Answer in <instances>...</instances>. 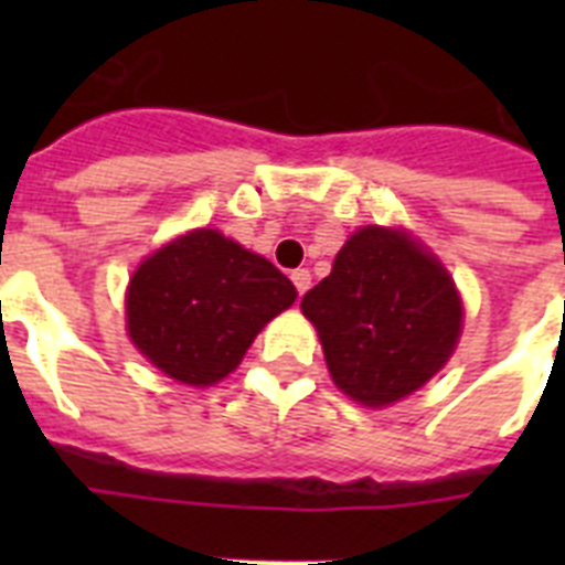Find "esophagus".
Segmentation results:
<instances>
[{
	"instance_id": "1",
	"label": "esophagus",
	"mask_w": 565,
	"mask_h": 565,
	"mask_svg": "<svg viewBox=\"0 0 565 565\" xmlns=\"http://www.w3.org/2000/svg\"><path fill=\"white\" fill-rule=\"evenodd\" d=\"M290 278H292V287L299 290V296H305V292H308V287H310V273H308V269H296V273H292Z\"/></svg>"
}]
</instances>
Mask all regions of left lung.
<instances>
[{
  "instance_id": "8db88e82",
  "label": "left lung",
  "mask_w": 565,
  "mask_h": 565,
  "mask_svg": "<svg viewBox=\"0 0 565 565\" xmlns=\"http://www.w3.org/2000/svg\"><path fill=\"white\" fill-rule=\"evenodd\" d=\"M328 372L349 398L386 407L437 375L463 326L451 275L402 228L366 225L305 292Z\"/></svg>"
}]
</instances>
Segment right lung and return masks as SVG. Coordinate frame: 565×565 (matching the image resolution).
Segmentation results:
<instances>
[{
  "label": "right lung",
  "instance_id": "right-lung-1",
  "mask_svg": "<svg viewBox=\"0 0 565 565\" xmlns=\"http://www.w3.org/2000/svg\"><path fill=\"white\" fill-rule=\"evenodd\" d=\"M292 301L296 287L266 257L220 231L195 228L137 266L126 326L163 375L211 386L237 370L260 328Z\"/></svg>",
  "mask_w": 565,
  "mask_h": 565
}]
</instances>
